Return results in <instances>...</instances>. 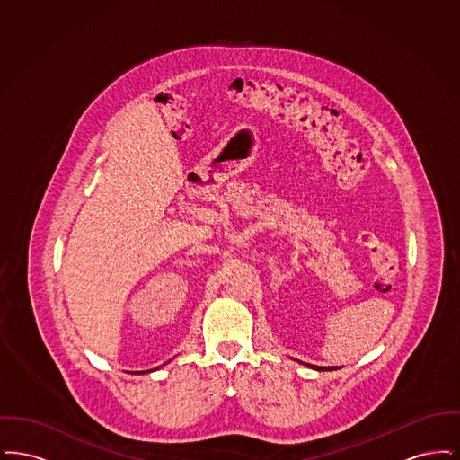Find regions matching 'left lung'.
Listing matches in <instances>:
<instances>
[{
  "mask_svg": "<svg viewBox=\"0 0 460 460\" xmlns=\"http://www.w3.org/2000/svg\"><path fill=\"white\" fill-rule=\"evenodd\" d=\"M308 366V364H306ZM308 367H312V369H315V371H332V369H336V367H319V366H308Z\"/></svg>",
  "mask_w": 460,
  "mask_h": 460,
  "instance_id": "1",
  "label": "left lung"
}]
</instances>
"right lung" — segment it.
<instances>
[{
	"mask_svg": "<svg viewBox=\"0 0 460 460\" xmlns=\"http://www.w3.org/2000/svg\"><path fill=\"white\" fill-rule=\"evenodd\" d=\"M141 372H145V371H137V374H141Z\"/></svg>",
	"mask_w": 460,
	"mask_h": 460,
	"instance_id": "right-lung-1",
	"label": "right lung"
}]
</instances>
